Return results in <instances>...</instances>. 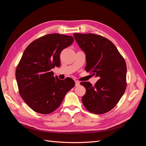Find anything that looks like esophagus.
I'll return each mask as SVG.
<instances>
[{"instance_id":"esophagus-1","label":"esophagus","mask_w":146,"mask_h":146,"mask_svg":"<svg viewBox=\"0 0 146 146\" xmlns=\"http://www.w3.org/2000/svg\"><path fill=\"white\" fill-rule=\"evenodd\" d=\"M75 83H76V86H78L80 85V82H78V81H75Z\"/></svg>"}]
</instances>
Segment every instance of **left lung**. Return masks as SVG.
Returning <instances> with one entry per match:
<instances>
[{
    "label": "left lung",
    "instance_id": "left-lung-1",
    "mask_svg": "<svg viewBox=\"0 0 146 146\" xmlns=\"http://www.w3.org/2000/svg\"><path fill=\"white\" fill-rule=\"evenodd\" d=\"M74 36L86 54V71L99 77L94 86L88 82L80 83L86 89L83 104L92 113H107L117 105L125 91V60L114 44L102 36L74 33Z\"/></svg>",
    "mask_w": 146,
    "mask_h": 146
}]
</instances>
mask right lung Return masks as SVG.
Wrapping results in <instances>:
<instances>
[{"label":"right lung","instance_id":"right-lung-1","mask_svg":"<svg viewBox=\"0 0 146 146\" xmlns=\"http://www.w3.org/2000/svg\"><path fill=\"white\" fill-rule=\"evenodd\" d=\"M73 41L72 36L48 34L31 42L24 52L16 78L20 96L35 112L47 114L54 111L74 86L72 79L60 80L51 71L60 66L61 51Z\"/></svg>","mask_w":146,"mask_h":146}]
</instances>
